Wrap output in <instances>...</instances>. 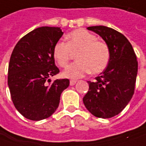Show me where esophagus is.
<instances>
[{
    "mask_svg": "<svg viewBox=\"0 0 146 146\" xmlns=\"http://www.w3.org/2000/svg\"><path fill=\"white\" fill-rule=\"evenodd\" d=\"M76 84V80H70V86H73V85H75Z\"/></svg>",
    "mask_w": 146,
    "mask_h": 146,
    "instance_id": "esophagus-1",
    "label": "esophagus"
}]
</instances>
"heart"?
Instances as JSON below:
<instances>
[{"instance_id": "1", "label": "heart", "mask_w": 146, "mask_h": 146, "mask_svg": "<svg viewBox=\"0 0 146 146\" xmlns=\"http://www.w3.org/2000/svg\"><path fill=\"white\" fill-rule=\"evenodd\" d=\"M66 43L58 41L53 49V57L57 64L64 67L69 62L72 53L77 62L69 65L62 72L68 79H79L88 73L99 74L106 69L110 58L108 44L83 28L77 29L66 36Z\"/></svg>"}]
</instances>
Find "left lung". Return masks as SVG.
<instances>
[{"mask_svg":"<svg viewBox=\"0 0 146 146\" xmlns=\"http://www.w3.org/2000/svg\"><path fill=\"white\" fill-rule=\"evenodd\" d=\"M108 44L110 58L106 69L93 82L83 98L94 116L112 118L119 114L132 99L137 76L138 62L131 43L120 32L105 26L88 27Z\"/></svg>","mask_w":146,"mask_h":146,"instance_id":"1","label":"left lung"}]
</instances>
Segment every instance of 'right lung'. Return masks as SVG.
<instances>
[{
    "instance_id": "add662e5",
    "label": "right lung",
    "mask_w": 146,
    "mask_h": 146,
    "mask_svg": "<svg viewBox=\"0 0 146 146\" xmlns=\"http://www.w3.org/2000/svg\"><path fill=\"white\" fill-rule=\"evenodd\" d=\"M63 35L60 27H41L20 39L12 52L8 69V86L15 108L26 119H47L58 107L68 79L51 80L59 69L53 57L55 44Z\"/></svg>"
}]
</instances>
